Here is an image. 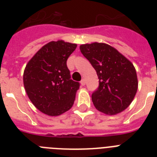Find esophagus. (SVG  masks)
<instances>
[{"mask_svg": "<svg viewBox=\"0 0 157 157\" xmlns=\"http://www.w3.org/2000/svg\"><path fill=\"white\" fill-rule=\"evenodd\" d=\"M80 83H81V85L82 86H85L86 85V81H85V79H82L81 80V82H80Z\"/></svg>", "mask_w": 157, "mask_h": 157, "instance_id": "1", "label": "esophagus"}]
</instances>
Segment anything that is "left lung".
Returning a JSON list of instances; mask_svg holds the SVG:
<instances>
[{"label":"left lung","mask_w":157,"mask_h":157,"mask_svg":"<svg viewBox=\"0 0 157 157\" xmlns=\"http://www.w3.org/2000/svg\"><path fill=\"white\" fill-rule=\"evenodd\" d=\"M79 48L99 78V86L92 94L96 109L107 115L125 110L138 90V78L133 63L105 43L85 44Z\"/></svg>","instance_id":"1"}]
</instances>
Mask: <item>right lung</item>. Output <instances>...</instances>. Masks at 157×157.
Segmentation results:
<instances>
[{
  "label": "right lung",
  "mask_w": 157,
  "mask_h": 157,
  "mask_svg": "<svg viewBox=\"0 0 157 157\" xmlns=\"http://www.w3.org/2000/svg\"><path fill=\"white\" fill-rule=\"evenodd\" d=\"M76 47V44L62 40L50 41L36 52L25 67L26 92L44 114L59 116L74 104L80 84L71 79L67 60Z\"/></svg>",
  "instance_id": "right-lung-1"
}]
</instances>
